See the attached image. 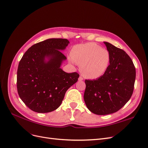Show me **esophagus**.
<instances>
[{
  "instance_id": "esophagus-1",
  "label": "esophagus",
  "mask_w": 148,
  "mask_h": 148,
  "mask_svg": "<svg viewBox=\"0 0 148 148\" xmlns=\"http://www.w3.org/2000/svg\"><path fill=\"white\" fill-rule=\"evenodd\" d=\"M78 80H79V81H82V80H83V78H82V76H79V78H78Z\"/></svg>"
}]
</instances>
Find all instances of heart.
Segmentation results:
<instances>
[{
	"instance_id": "obj_1",
	"label": "heart",
	"mask_w": 148,
	"mask_h": 148,
	"mask_svg": "<svg viewBox=\"0 0 148 148\" xmlns=\"http://www.w3.org/2000/svg\"><path fill=\"white\" fill-rule=\"evenodd\" d=\"M110 59L107 49L92 42L76 45L69 56L71 64H81L82 74L89 79H96L103 75L108 69Z\"/></svg>"
}]
</instances>
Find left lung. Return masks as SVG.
Instances as JSON below:
<instances>
[{"label": "left lung", "instance_id": "8db88e82", "mask_svg": "<svg viewBox=\"0 0 148 148\" xmlns=\"http://www.w3.org/2000/svg\"><path fill=\"white\" fill-rule=\"evenodd\" d=\"M110 53V65L105 73L93 80H85L84 99L92 113L104 115L119 110L131 98L136 72L126 53L104 42Z\"/></svg>", "mask_w": 148, "mask_h": 148}]
</instances>
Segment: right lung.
<instances>
[{"mask_svg": "<svg viewBox=\"0 0 148 148\" xmlns=\"http://www.w3.org/2000/svg\"><path fill=\"white\" fill-rule=\"evenodd\" d=\"M69 41L51 38L32 45L23 55L17 72V92L28 108L38 113L57 109L65 93L79 78L61 69L66 60L62 50Z\"/></svg>", "mask_w": 148, "mask_h": 148, "instance_id": "right-lung-1", "label": "right lung"}]
</instances>
